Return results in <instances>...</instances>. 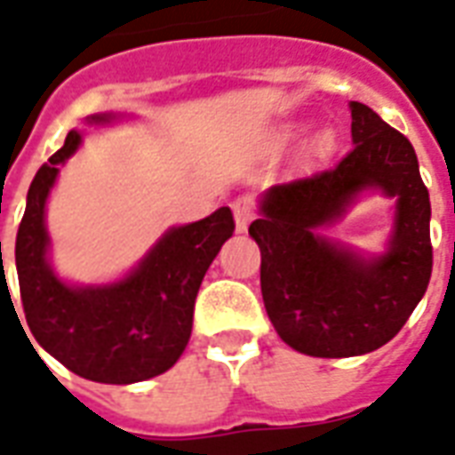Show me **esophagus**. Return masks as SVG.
I'll return each instance as SVG.
<instances>
[{"label":"esophagus","instance_id":"1","mask_svg":"<svg viewBox=\"0 0 455 455\" xmlns=\"http://www.w3.org/2000/svg\"><path fill=\"white\" fill-rule=\"evenodd\" d=\"M231 209H234V219H236L238 231H246L248 224H251L253 217H256V204H253V197H251V195H238V197L234 199Z\"/></svg>","mask_w":455,"mask_h":455}]
</instances>
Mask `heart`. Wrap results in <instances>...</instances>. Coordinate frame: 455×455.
Segmentation results:
<instances>
[{"label":"heart","instance_id":"obj_1","mask_svg":"<svg viewBox=\"0 0 455 455\" xmlns=\"http://www.w3.org/2000/svg\"><path fill=\"white\" fill-rule=\"evenodd\" d=\"M331 140H334L331 131H322V133H316V136H315V150H316V153H324V150L331 148Z\"/></svg>","mask_w":455,"mask_h":455}]
</instances>
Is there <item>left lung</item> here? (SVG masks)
Segmentation results:
<instances>
[{
  "instance_id": "8db88e82",
  "label": "left lung",
  "mask_w": 455,
  "mask_h": 455,
  "mask_svg": "<svg viewBox=\"0 0 455 455\" xmlns=\"http://www.w3.org/2000/svg\"><path fill=\"white\" fill-rule=\"evenodd\" d=\"M353 148L334 168L270 188L248 227L260 248V292L280 339L316 358L380 348L400 331L431 277L429 189L407 136L351 102ZM365 188L398 199L382 257L363 259L319 237Z\"/></svg>"
}]
</instances>
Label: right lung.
I'll use <instances>...</instances> for the list:
<instances>
[{
	"instance_id": "right-lung-1",
	"label": "right lung",
	"mask_w": 455,
	"mask_h": 455,
	"mask_svg": "<svg viewBox=\"0 0 455 455\" xmlns=\"http://www.w3.org/2000/svg\"><path fill=\"white\" fill-rule=\"evenodd\" d=\"M90 121L104 124L112 116L102 114ZM77 146L80 133L70 131L63 148L38 168L28 188L16 234V273L26 324L41 348L80 378L109 385L148 380L172 368L185 351L199 285L219 248L236 228L234 214L221 207L195 224L172 227L119 283L65 285L48 263L45 199L58 168Z\"/></svg>"
}]
</instances>
